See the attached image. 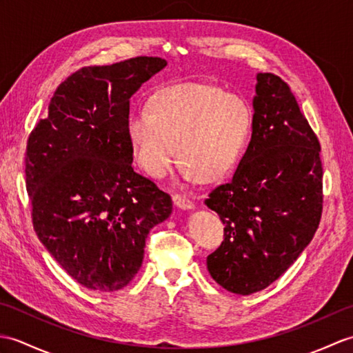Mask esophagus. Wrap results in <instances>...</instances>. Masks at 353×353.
I'll return each mask as SVG.
<instances>
[{
  "mask_svg": "<svg viewBox=\"0 0 353 353\" xmlns=\"http://www.w3.org/2000/svg\"><path fill=\"white\" fill-rule=\"evenodd\" d=\"M172 201H174V205L179 209H183V211H188V209H194L192 200H190L188 197H185V196H181V194H176V196H172Z\"/></svg>",
  "mask_w": 353,
  "mask_h": 353,
  "instance_id": "obj_1",
  "label": "esophagus"
}]
</instances>
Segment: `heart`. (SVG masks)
<instances>
[{"label": "heart", "instance_id": "1", "mask_svg": "<svg viewBox=\"0 0 353 353\" xmlns=\"http://www.w3.org/2000/svg\"><path fill=\"white\" fill-rule=\"evenodd\" d=\"M252 127L250 106L241 97L188 81L159 89L147 109L132 110L125 137L134 161L148 176H167L177 148L185 181L219 182L243 161Z\"/></svg>", "mask_w": 353, "mask_h": 353}]
</instances>
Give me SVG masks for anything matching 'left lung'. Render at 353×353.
Segmentation results:
<instances>
[{"mask_svg": "<svg viewBox=\"0 0 353 353\" xmlns=\"http://www.w3.org/2000/svg\"><path fill=\"white\" fill-rule=\"evenodd\" d=\"M252 139L229 183L205 203L224 241L206 259L212 279L249 296L281 277L311 243L323 209L320 142L285 81L259 72Z\"/></svg>", "mask_w": 353, "mask_h": 353, "instance_id": "obj_1", "label": "left lung"}]
</instances>
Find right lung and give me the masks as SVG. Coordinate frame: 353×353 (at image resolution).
Wrapping results in <instances>:
<instances>
[{
    "label": "right lung",
    "instance_id": "right-lung-1",
    "mask_svg": "<svg viewBox=\"0 0 353 353\" xmlns=\"http://www.w3.org/2000/svg\"><path fill=\"white\" fill-rule=\"evenodd\" d=\"M167 66L139 56L85 66L59 85L30 133L26 185L45 249L83 287L110 292L139 272L148 232L172 201L132 168L125 137L130 97Z\"/></svg>",
    "mask_w": 353,
    "mask_h": 353
}]
</instances>
